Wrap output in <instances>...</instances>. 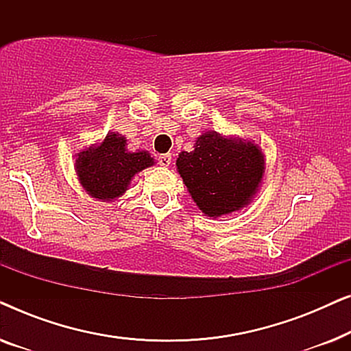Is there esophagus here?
Returning <instances> with one entry per match:
<instances>
[{"mask_svg": "<svg viewBox=\"0 0 351 351\" xmlns=\"http://www.w3.org/2000/svg\"><path fill=\"white\" fill-rule=\"evenodd\" d=\"M171 155L169 153H165V155H160L158 156V162H160V166H162V167H167L171 165Z\"/></svg>", "mask_w": 351, "mask_h": 351, "instance_id": "esophagus-1", "label": "esophagus"}]
</instances>
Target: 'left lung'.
Masks as SVG:
<instances>
[{
    "instance_id": "obj_1",
    "label": "left lung",
    "mask_w": 351,
    "mask_h": 351,
    "mask_svg": "<svg viewBox=\"0 0 351 351\" xmlns=\"http://www.w3.org/2000/svg\"><path fill=\"white\" fill-rule=\"evenodd\" d=\"M193 147L179 153L176 166L201 213L217 219L247 208L265 174L262 148L214 131L201 134Z\"/></svg>"
}]
</instances>
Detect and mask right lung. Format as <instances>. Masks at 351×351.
Returning <instances> with one entry per match:
<instances>
[{"label":"right lung","mask_w":351,"mask_h":351,"mask_svg":"<svg viewBox=\"0 0 351 351\" xmlns=\"http://www.w3.org/2000/svg\"><path fill=\"white\" fill-rule=\"evenodd\" d=\"M126 137L108 132L104 141L76 155L75 172L86 193L110 203L126 193L134 176L155 165L147 150L129 152Z\"/></svg>","instance_id":"right-lung-1"}]
</instances>
